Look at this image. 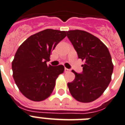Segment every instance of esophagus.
<instances>
[{"mask_svg": "<svg viewBox=\"0 0 125 125\" xmlns=\"http://www.w3.org/2000/svg\"><path fill=\"white\" fill-rule=\"evenodd\" d=\"M70 71H71V70L69 69L65 68V73H69V72H70Z\"/></svg>", "mask_w": 125, "mask_h": 125, "instance_id": "1", "label": "esophagus"}]
</instances>
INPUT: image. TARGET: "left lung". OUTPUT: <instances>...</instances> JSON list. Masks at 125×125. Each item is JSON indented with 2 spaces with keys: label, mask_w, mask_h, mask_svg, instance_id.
<instances>
[{
  "label": "left lung",
  "mask_w": 125,
  "mask_h": 125,
  "mask_svg": "<svg viewBox=\"0 0 125 125\" xmlns=\"http://www.w3.org/2000/svg\"><path fill=\"white\" fill-rule=\"evenodd\" d=\"M67 37L85 62L83 73L74 70L75 79L67 86L72 96L82 103H90L103 94L112 79L114 65L107 47L93 34L82 30L67 31Z\"/></svg>",
  "instance_id": "obj_1"
}]
</instances>
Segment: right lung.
<instances>
[{
    "label": "right lung",
    "instance_id": "right-lung-1",
    "mask_svg": "<svg viewBox=\"0 0 125 125\" xmlns=\"http://www.w3.org/2000/svg\"><path fill=\"white\" fill-rule=\"evenodd\" d=\"M66 36L65 31L47 29L30 36L19 47L12 62L13 77L19 91L27 99L43 101L52 94L64 67L47 66L46 62Z\"/></svg>",
    "mask_w": 125,
    "mask_h": 125
}]
</instances>
